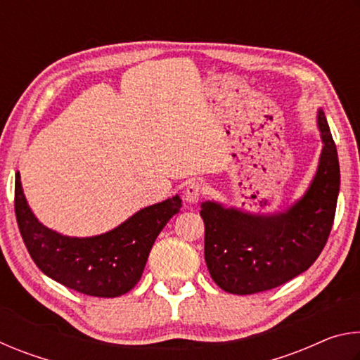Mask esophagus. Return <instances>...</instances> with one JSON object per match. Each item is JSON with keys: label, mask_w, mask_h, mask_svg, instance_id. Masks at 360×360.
Segmentation results:
<instances>
[{"label": "esophagus", "mask_w": 360, "mask_h": 360, "mask_svg": "<svg viewBox=\"0 0 360 360\" xmlns=\"http://www.w3.org/2000/svg\"><path fill=\"white\" fill-rule=\"evenodd\" d=\"M203 195H205V186L200 181H192L188 182V186L186 187L184 200L187 203L195 205L200 202V198H202Z\"/></svg>", "instance_id": "1"}]
</instances>
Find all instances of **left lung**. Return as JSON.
Listing matches in <instances>:
<instances>
[{
	"label": "left lung",
	"mask_w": 360,
	"mask_h": 360,
	"mask_svg": "<svg viewBox=\"0 0 360 360\" xmlns=\"http://www.w3.org/2000/svg\"><path fill=\"white\" fill-rule=\"evenodd\" d=\"M322 148L311 186L283 214L251 216L205 202V260L219 288L236 295L275 289L307 271L330 235L340 191L337 146L319 111Z\"/></svg>",
	"instance_id": "left-lung-1"
}]
</instances>
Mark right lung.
<instances>
[{
  "mask_svg": "<svg viewBox=\"0 0 360 360\" xmlns=\"http://www.w3.org/2000/svg\"><path fill=\"white\" fill-rule=\"evenodd\" d=\"M181 206L176 195L138 211L108 233L70 238L38 222L23 197L20 174L15 173V219L33 262L53 281L85 295L111 298L135 288L155 238Z\"/></svg>",
  "mask_w": 360,
  "mask_h": 360,
  "instance_id": "right-lung-1",
  "label": "right lung"
}]
</instances>
